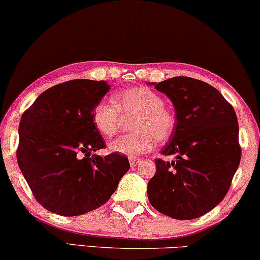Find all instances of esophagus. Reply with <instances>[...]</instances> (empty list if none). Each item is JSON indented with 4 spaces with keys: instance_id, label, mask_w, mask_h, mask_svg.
<instances>
[{
    "instance_id": "34e87169",
    "label": "esophagus",
    "mask_w": 260,
    "mask_h": 260,
    "mask_svg": "<svg viewBox=\"0 0 260 260\" xmlns=\"http://www.w3.org/2000/svg\"><path fill=\"white\" fill-rule=\"evenodd\" d=\"M139 163H140V158H135V157H131L129 158V164H131L132 168L137 167Z\"/></svg>"
}]
</instances>
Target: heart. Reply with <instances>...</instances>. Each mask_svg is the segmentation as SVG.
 <instances>
[{
    "instance_id": "b5f03b06",
    "label": "heart",
    "mask_w": 260,
    "mask_h": 260,
    "mask_svg": "<svg viewBox=\"0 0 260 260\" xmlns=\"http://www.w3.org/2000/svg\"><path fill=\"white\" fill-rule=\"evenodd\" d=\"M163 98L145 86H135L119 92L114 103L102 101L94 106L92 120L106 138L115 135L120 123V113L135 114L131 129L110 143V150L127 156H138L149 151L155 141H166L175 128V117L164 108Z\"/></svg>"
}]
</instances>
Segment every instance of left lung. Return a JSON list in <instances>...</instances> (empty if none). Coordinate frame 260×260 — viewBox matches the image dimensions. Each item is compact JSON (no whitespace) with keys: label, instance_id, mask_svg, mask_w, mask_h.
Returning a JSON list of instances; mask_svg holds the SVG:
<instances>
[{"label":"left lung","instance_id":"left-lung-1","mask_svg":"<svg viewBox=\"0 0 260 260\" xmlns=\"http://www.w3.org/2000/svg\"><path fill=\"white\" fill-rule=\"evenodd\" d=\"M175 108L176 123L155 160L148 199L159 213L192 220L216 207L232 184L241 160L238 121L233 106L206 82L177 76L150 82Z\"/></svg>","mask_w":260,"mask_h":260}]
</instances>
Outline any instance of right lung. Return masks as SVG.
<instances>
[{
    "label": "right lung",
    "instance_id": "1",
    "mask_svg": "<svg viewBox=\"0 0 260 260\" xmlns=\"http://www.w3.org/2000/svg\"><path fill=\"white\" fill-rule=\"evenodd\" d=\"M110 89L105 81L63 82L39 94L23 113L17 162L47 211L62 216L91 212L110 199L128 171V159L118 152L90 157L105 147L92 112Z\"/></svg>",
    "mask_w": 260,
    "mask_h": 260
}]
</instances>
